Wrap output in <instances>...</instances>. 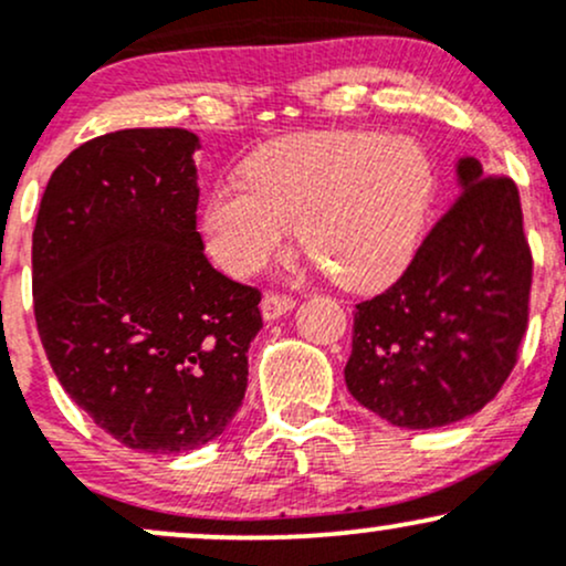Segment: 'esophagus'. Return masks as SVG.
I'll list each match as a JSON object with an SVG mask.
<instances>
[{"instance_id": "esophagus-1", "label": "esophagus", "mask_w": 566, "mask_h": 566, "mask_svg": "<svg viewBox=\"0 0 566 566\" xmlns=\"http://www.w3.org/2000/svg\"><path fill=\"white\" fill-rule=\"evenodd\" d=\"M292 308H295V297L279 295V292H269V295H265L263 303H261L263 319H269V322L279 319V316H284Z\"/></svg>"}]
</instances>
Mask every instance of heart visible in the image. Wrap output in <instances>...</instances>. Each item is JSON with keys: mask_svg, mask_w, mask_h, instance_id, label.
I'll return each mask as SVG.
<instances>
[{"mask_svg": "<svg viewBox=\"0 0 566 566\" xmlns=\"http://www.w3.org/2000/svg\"><path fill=\"white\" fill-rule=\"evenodd\" d=\"M431 199L418 143L373 133H308L269 143L201 207V237L233 276L276 261L301 233L303 250L340 287L367 292L399 276Z\"/></svg>", "mask_w": 566, "mask_h": 566, "instance_id": "b5f03b06", "label": "heart"}]
</instances>
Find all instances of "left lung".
I'll return each mask as SVG.
<instances>
[{
    "label": "left lung",
    "mask_w": 566,
    "mask_h": 566,
    "mask_svg": "<svg viewBox=\"0 0 566 566\" xmlns=\"http://www.w3.org/2000/svg\"><path fill=\"white\" fill-rule=\"evenodd\" d=\"M460 193L407 271L356 305L346 386L399 428H439L497 396L527 333L532 252L518 188L458 161Z\"/></svg>",
    "instance_id": "obj_1"
}]
</instances>
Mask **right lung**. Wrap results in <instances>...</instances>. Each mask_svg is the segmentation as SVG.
I'll use <instances>...</instances> for the list:
<instances>
[{
  "mask_svg": "<svg viewBox=\"0 0 566 566\" xmlns=\"http://www.w3.org/2000/svg\"><path fill=\"white\" fill-rule=\"evenodd\" d=\"M199 138L119 129L82 143L44 188L34 316L63 391L140 452L218 439L242 407L261 292L210 265L197 231Z\"/></svg>",
  "mask_w": 566,
  "mask_h": 566,
  "instance_id": "right-lung-1",
  "label": "right lung"
}]
</instances>
